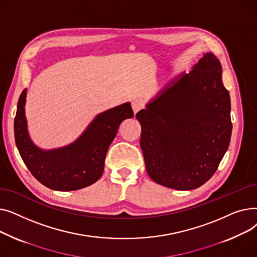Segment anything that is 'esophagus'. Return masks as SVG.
Returning a JSON list of instances; mask_svg holds the SVG:
<instances>
[{"instance_id": "obj_1", "label": "esophagus", "mask_w": 257, "mask_h": 257, "mask_svg": "<svg viewBox=\"0 0 257 257\" xmlns=\"http://www.w3.org/2000/svg\"><path fill=\"white\" fill-rule=\"evenodd\" d=\"M145 106V101L141 98H138V99H134L133 102H132V108H133V111L134 113L139 112L141 109H143Z\"/></svg>"}]
</instances>
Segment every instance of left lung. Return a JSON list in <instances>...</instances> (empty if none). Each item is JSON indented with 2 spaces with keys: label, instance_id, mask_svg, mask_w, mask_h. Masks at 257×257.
I'll return each mask as SVG.
<instances>
[{
  "label": "left lung",
  "instance_id": "8db88e82",
  "mask_svg": "<svg viewBox=\"0 0 257 257\" xmlns=\"http://www.w3.org/2000/svg\"><path fill=\"white\" fill-rule=\"evenodd\" d=\"M141 148L150 178L190 191L217 171L231 138L230 96L222 65L205 53L188 74L173 79L137 113Z\"/></svg>",
  "mask_w": 257,
  "mask_h": 257
}]
</instances>
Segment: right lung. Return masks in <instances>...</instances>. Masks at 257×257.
I'll return each mask as SVG.
<instances>
[{
  "instance_id": "right-lung-1",
  "label": "right lung",
  "mask_w": 257,
  "mask_h": 257,
  "mask_svg": "<svg viewBox=\"0 0 257 257\" xmlns=\"http://www.w3.org/2000/svg\"><path fill=\"white\" fill-rule=\"evenodd\" d=\"M27 89L18 102L15 138L25 165L33 176L51 190L69 192L86 187L100 179L109 145L118 126L133 116L130 103L98 114L81 137L69 146L42 150L31 141L25 115Z\"/></svg>"
}]
</instances>
